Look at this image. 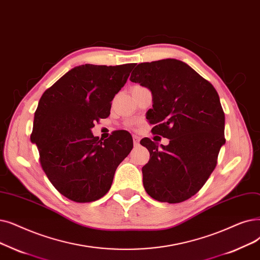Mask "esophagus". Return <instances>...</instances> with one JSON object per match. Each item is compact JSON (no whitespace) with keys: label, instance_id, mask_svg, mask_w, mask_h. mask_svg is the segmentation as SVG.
Returning <instances> with one entry per match:
<instances>
[{"label":"esophagus","instance_id":"esophagus-1","mask_svg":"<svg viewBox=\"0 0 260 260\" xmlns=\"http://www.w3.org/2000/svg\"><path fill=\"white\" fill-rule=\"evenodd\" d=\"M133 140H134V145L135 146H138L140 144V138L137 136V135H134Z\"/></svg>","mask_w":260,"mask_h":260}]
</instances>
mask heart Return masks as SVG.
Here are the masks:
<instances>
[{
	"label": "heart",
	"mask_w": 260,
	"mask_h": 260,
	"mask_svg": "<svg viewBox=\"0 0 260 260\" xmlns=\"http://www.w3.org/2000/svg\"><path fill=\"white\" fill-rule=\"evenodd\" d=\"M136 87H139V86H136Z\"/></svg>",
	"instance_id": "heart-1"
}]
</instances>
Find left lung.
I'll list each match as a JSON object with an SVG mask.
<instances>
[{"label":"left lung","mask_w":260,"mask_h":260,"mask_svg":"<svg viewBox=\"0 0 260 260\" xmlns=\"http://www.w3.org/2000/svg\"><path fill=\"white\" fill-rule=\"evenodd\" d=\"M131 81L151 90L146 119L155 124L153 134L170 139L161 148L150 138L140 141L150 152L142 168L144 189L156 201L184 202L204 186L225 143L219 94L192 68L172 58L139 63Z\"/></svg>","instance_id":"left-lung-1"}]
</instances>
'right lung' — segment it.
Wrapping results in <instances>:
<instances>
[{
	"label": "right lung",
	"mask_w": 260,
	"mask_h": 260,
	"mask_svg": "<svg viewBox=\"0 0 260 260\" xmlns=\"http://www.w3.org/2000/svg\"><path fill=\"white\" fill-rule=\"evenodd\" d=\"M134 67L78 66L40 98L30 141L37 145L40 165L52 185L73 202L104 197L118 166L133 149L128 132H116L102 141L91 128L109 116L111 101Z\"/></svg>",
	"instance_id": "add662e5"
}]
</instances>
